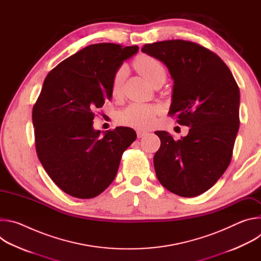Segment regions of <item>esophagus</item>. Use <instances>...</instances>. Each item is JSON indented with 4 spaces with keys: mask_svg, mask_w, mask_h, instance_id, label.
Instances as JSON below:
<instances>
[{
    "mask_svg": "<svg viewBox=\"0 0 261 261\" xmlns=\"http://www.w3.org/2000/svg\"><path fill=\"white\" fill-rule=\"evenodd\" d=\"M136 133H137V137H138V138H141V137H143L147 132H146V131H142V130H138Z\"/></svg>",
    "mask_w": 261,
    "mask_h": 261,
    "instance_id": "1",
    "label": "esophagus"
}]
</instances>
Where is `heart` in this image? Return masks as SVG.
<instances>
[{
	"mask_svg": "<svg viewBox=\"0 0 261 261\" xmlns=\"http://www.w3.org/2000/svg\"><path fill=\"white\" fill-rule=\"evenodd\" d=\"M134 66L152 85L156 82H165L166 70L162 62L158 59L148 56L140 55L134 60ZM127 67L121 66L114 73L111 79L110 89L114 96H119L123 92L124 84L127 77ZM160 106L146 103H131L125 109L118 114L117 120L121 125L129 126L135 129H148L153 126L156 116L160 113Z\"/></svg>",
	"mask_w": 261,
	"mask_h": 261,
	"instance_id": "obj_1",
	"label": "heart"
}]
</instances>
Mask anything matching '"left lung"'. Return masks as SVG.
I'll list each match as a JSON object with an SVG mask.
<instances>
[{
  "label": "left lung",
  "mask_w": 261,
  "mask_h": 261,
  "mask_svg": "<svg viewBox=\"0 0 261 261\" xmlns=\"http://www.w3.org/2000/svg\"><path fill=\"white\" fill-rule=\"evenodd\" d=\"M141 50L163 62L174 81L168 115L190 127L174 140L155 132L161 145L154 156L156 175L168 191L194 197L207 191L227 169L240 127V90L231 71L198 43L166 40Z\"/></svg>",
  "instance_id": "obj_1"
}]
</instances>
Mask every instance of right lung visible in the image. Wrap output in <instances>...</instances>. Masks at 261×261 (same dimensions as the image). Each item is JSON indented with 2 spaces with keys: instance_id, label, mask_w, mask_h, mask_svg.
Instances as JSON below:
<instances>
[{
  "instance_id": "right-lung-1",
  "label": "right lung",
  "mask_w": 261,
  "mask_h": 261,
  "mask_svg": "<svg viewBox=\"0 0 261 261\" xmlns=\"http://www.w3.org/2000/svg\"><path fill=\"white\" fill-rule=\"evenodd\" d=\"M138 46L92 44L55 67L33 106L35 146L42 166L65 193L82 199L101 194L115 179L121 158L136 139L128 127L95 131L96 110L110 100V84Z\"/></svg>"
}]
</instances>
